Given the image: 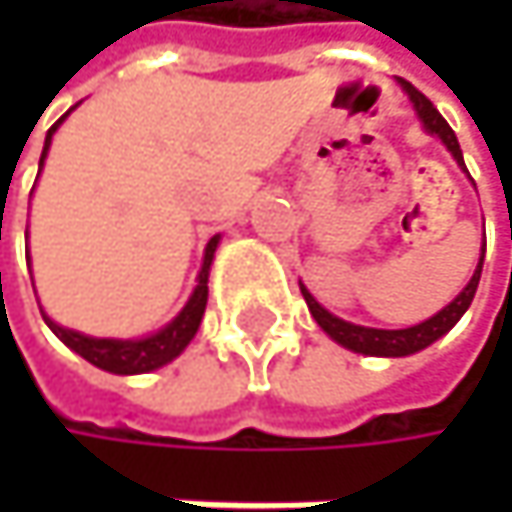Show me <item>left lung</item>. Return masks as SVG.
Here are the masks:
<instances>
[{
  "label": "left lung",
  "instance_id": "obj_1",
  "mask_svg": "<svg viewBox=\"0 0 512 512\" xmlns=\"http://www.w3.org/2000/svg\"><path fill=\"white\" fill-rule=\"evenodd\" d=\"M397 85L406 91V97H409V103H412L418 121H421V127H424L430 136H436V139L451 151V156L457 159V165L465 171L460 142H457L454 130L448 127V121L439 115V109H436L415 85H409L406 79H397ZM483 255H486V240H483V249H480V260H477V266H474V275L468 278V284L462 287L460 296H457L454 302H448V305H445L439 314H433L430 320H424V323H418V326H409V329H370V326H356V323L341 320V317H335L332 311H326V308L308 293V287H305L302 281H299V287H302V296H305V302H308L311 317L317 320V326H320L335 344H341V347H347V350H353V353H361V356H415V353L427 350L430 344H436L442 335H448V332L460 323V317L468 311V305H471V299H474V293H477L480 272H483Z\"/></svg>",
  "mask_w": 512,
  "mask_h": 512
}]
</instances>
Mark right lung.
<instances>
[{
	"instance_id": "1",
	"label": "right lung",
	"mask_w": 512,
	"mask_h": 512,
	"mask_svg": "<svg viewBox=\"0 0 512 512\" xmlns=\"http://www.w3.org/2000/svg\"><path fill=\"white\" fill-rule=\"evenodd\" d=\"M73 109H76V106H73ZM73 109H70V112H73ZM70 112H67V115H70ZM67 115H61V118L50 127V133H47L44 154H41V168H44V159L50 154L52 136H55V130L64 124ZM219 240H222V237L216 234V237L207 243V249H204V263H201L198 284H195L189 302L180 308V314H177L171 323H165V326H162L159 332H154V335H145V338H94V335H82V332H76V329L58 326L52 317H47L44 308H41V314H44L47 326L52 329V335H55L64 347H70L76 356L91 361L94 367L109 370V373H118V376L151 373L156 367L174 361V358L189 347V341L195 338V332H198V326H201V317H204V308H207V278H210V263H213V255H216ZM26 260L32 263V257L29 255H26Z\"/></svg>"
}]
</instances>
